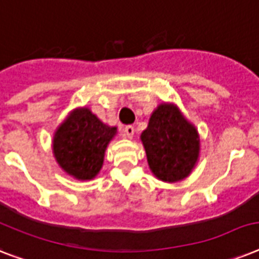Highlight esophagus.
<instances>
[{"label":"esophagus","instance_id":"obj_1","mask_svg":"<svg viewBox=\"0 0 259 259\" xmlns=\"http://www.w3.org/2000/svg\"><path fill=\"white\" fill-rule=\"evenodd\" d=\"M122 133H123V137L126 138H133L134 133H136V129H134L133 126H125L123 129H122Z\"/></svg>","mask_w":259,"mask_h":259}]
</instances>
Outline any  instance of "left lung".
Here are the masks:
<instances>
[{"mask_svg": "<svg viewBox=\"0 0 259 259\" xmlns=\"http://www.w3.org/2000/svg\"><path fill=\"white\" fill-rule=\"evenodd\" d=\"M140 138L150 172L164 183L184 180L199 161V132L175 103H160Z\"/></svg>", "mask_w": 259, "mask_h": 259, "instance_id": "obj_1", "label": "left lung"}]
</instances>
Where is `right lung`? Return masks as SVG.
<instances>
[{
	"mask_svg": "<svg viewBox=\"0 0 259 259\" xmlns=\"http://www.w3.org/2000/svg\"><path fill=\"white\" fill-rule=\"evenodd\" d=\"M117 133L115 126L103 123L89 107H76L55 130L52 153L68 176L93 180L101 172L106 149Z\"/></svg>",
	"mask_w": 259,
	"mask_h": 259,
	"instance_id": "1",
	"label": "right lung"
}]
</instances>
